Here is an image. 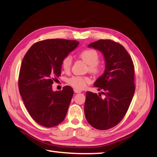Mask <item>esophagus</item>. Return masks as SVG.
<instances>
[{"label":"esophagus","instance_id":"1","mask_svg":"<svg viewBox=\"0 0 157 157\" xmlns=\"http://www.w3.org/2000/svg\"><path fill=\"white\" fill-rule=\"evenodd\" d=\"M74 92H75V93H81V90H79L78 89H76V88H75V89H74Z\"/></svg>","mask_w":157,"mask_h":157}]
</instances>
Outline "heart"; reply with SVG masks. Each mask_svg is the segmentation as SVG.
<instances>
[{
    "label": "heart",
    "mask_w": 157,
    "mask_h": 157,
    "mask_svg": "<svg viewBox=\"0 0 157 157\" xmlns=\"http://www.w3.org/2000/svg\"><path fill=\"white\" fill-rule=\"evenodd\" d=\"M80 58L89 65L88 69L90 72L97 73L99 70L98 63L99 62V54L94 49H85L79 54ZM72 63V58L70 56L65 57L62 60V68L65 71H68L71 68ZM90 82L87 77L75 75L69 79L68 82L71 86L76 89H83L86 86V84Z\"/></svg>",
    "instance_id": "b5f03b06"
}]
</instances>
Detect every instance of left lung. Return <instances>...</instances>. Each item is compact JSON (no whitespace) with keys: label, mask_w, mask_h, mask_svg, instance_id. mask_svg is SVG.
Returning a JSON list of instances; mask_svg holds the SVG:
<instances>
[{"label":"left lung","mask_w":157,"mask_h":157,"mask_svg":"<svg viewBox=\"0 0 157 157\" xmlns=\"http://www.w3.org/2000/svg\"><path fill=\"white\" fill-rule=\"evenodd\" d=\"M103 54L105 70L94 86L104 95L86 93L84 113L87 121L98 130L115 126L126 115L135 93V67L132 58L121 44L110 40H99L88 45Z\"/></svg>","instance_id":"8db88e82"}]
</instances>
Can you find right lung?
I'll use <instances>...</instances> for the list:
<instances>
[{"label": "right lung", "instance_id": "add662e5", "mask_svg": "<svg viewBox=\"0 0 157 157\" xmlns=\"http://www.w3.org/2000/svg\"><path fill=\"white\" fill-rule=\"evenodd\" d=\"M78 44L76 40H45L33 44L22 59L20 94L31 117L42 126H56L67 115L73 88L66 86L62 91H53L52 84L61 75L63 59Z\"/></svg>", "mask_w": 157, "mask_h": 157}]
</instances>
